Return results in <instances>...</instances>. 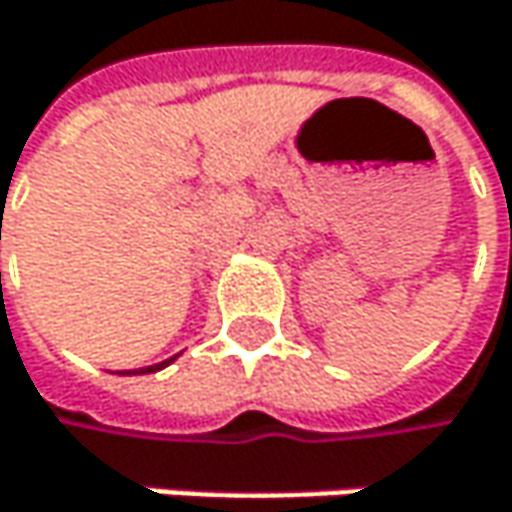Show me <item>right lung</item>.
Segmentation results:
<instances>
[{
    "mask_svg": "<svg viewBox=\"0 0 512 512\" xmlns=\"http://www.w3.org/2000/svg\"><path fill=\"white\" fill-rule=\"evenodd\" d=\"M174 358H168V361H162V364H154V367H142V370H133V373H154V370H159V367H165V364H171Z\"/></svg>",
    "mask_w": 512,
    "mask_h": 512,
    "instance_id": "add662e5",
    "label": "right lung"
}]
</instances>
